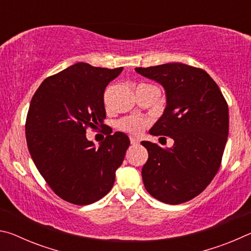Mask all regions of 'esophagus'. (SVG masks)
<instances>
[{"mask_svg":"<svg viewBox=\"0 0 251 251\" xmlns=\"http://www.w3.org/2000/svg\"><path fill=\"white\" fill-rule=\"evenodd\" d=\"M130 143H131V145H138L139 139L136 137H130Z\"/></svg>","mask_w":251,"mask_h":251,"instance_id":"obj_1","label":"esophagus"}]
</instances>
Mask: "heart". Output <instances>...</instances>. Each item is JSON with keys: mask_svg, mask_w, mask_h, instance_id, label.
<instances>
[{"mask_svg": "<svg viewBox=\"0 0 251 251\" xmlns=\"http://www.w3.org/2000/svg\"><path fill=\"white\" fill-rule=\"evenodd\" d=\"M148 124V121L145 118L138 116H129L120 122V127L130 134H141L145 129V127Z\"/></svg>", "mask_w": 251, "mask_h": 251, "instance_id": "b5f03b06", "label": "heart"}]
</instances>
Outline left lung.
Segmentation results:
<instances>
[{"instance_id":"1","label":"left lung","mask_w":251,"mask_h":251,"mask_svg":"<svg viewBox=\"0 0 251 251\" xmlns=\"http://www.w3.org/2000/svg\"><path fill=\"white\" fill-rule=\"evenodd\" d=\"M135 71L160 84L166 96L163 115L151 134L174 139V145L165 150L142 142L148 151L142 169L144 186L165 203L188 201L210 184L220 167L228 137V105L203 70L167 63Z\"/></svg>"}]
</instances>
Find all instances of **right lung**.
Instances as JSON below:
<instances>
[{"mask_svg":"<svg viewBox=\"0 0 251 251\" xmlns=\"http://www.w3.org/2000/svg\"><path fill=\"white\" fill-rule=\"evenodd\" d=\"M122 71L78 62L44 79L29 104L25 135L34 164L54 193L75 205L108 194L130 144L122 131L99 147L86 138L87 127H103L104 91Z\"/></svg>","mask_w":251,"mask_h":251,"instance_id":"add662e5","label":"right lung"}]
</instances>
